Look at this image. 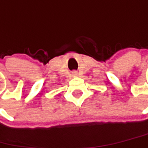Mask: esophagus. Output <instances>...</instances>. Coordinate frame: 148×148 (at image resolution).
I'll use <instances>...</instances> for the list:
<instances>
[{"instance_id":"34e87169","label":"esophagus","mask_w":148,"mask_h":148,"mask_svg":"<svg viewBox=\"0 0 148 148\" xmlns=\"http://www.w3.org/2000/svg\"><path fill=\"white\" fill-rule=\"evenodd\" d=\"M72 74H73V75H74V76H77V71H73Z\"/></svg>"}]
</instances>
